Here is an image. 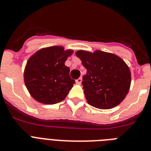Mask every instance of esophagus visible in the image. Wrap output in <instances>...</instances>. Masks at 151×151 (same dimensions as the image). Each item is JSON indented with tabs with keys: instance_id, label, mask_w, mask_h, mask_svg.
Returning <instances> with one entry per match:
<instances>
[{
	"instance_id": "34e87169",
	"label": "esophagus",
	"mask_w": 151,
	"mask_h": 151,
	"mask_svg": "<svg viewBox=\"0 0 151 151\" xmlns=\"http://www.w3.org/2000/svg\"><path fill=\"white\" fill-rule=\"evenodd\" d=\"M76 82L77 84H79V85H80V84L82 83V78H81V77H80V78H78V79H77L76 81Z\"/></svg>"
}]
</instances>
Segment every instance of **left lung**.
I'll return each instance as SVG.
<instances>
[{"instance_id":"8db88e82","label":"left lung","mask_w":151,"mask_h":151,"mask_svg":"<svg viewBox=\"0 0 151 151\" xmlns=\"http://www.w3.org/2000/svg\"><path fill=\"white\" fill-rule=\"evenodd\" d=\"M87 73L82 85L88 104L101 110L115 107L125 99L131 85V72L117 55L96 50L76 52Z\"/></svg>"}]
</instances>
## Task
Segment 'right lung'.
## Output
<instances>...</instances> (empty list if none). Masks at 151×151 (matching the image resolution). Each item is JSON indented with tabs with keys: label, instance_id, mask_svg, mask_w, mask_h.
Instances as JSON below:
<instances>
[{
	"label": "right lung",
	"instance_id": "right-lung-1",
	"mask_svg": "<svg viewBox=\"0 0 151 151\" xmlns=\"http://www.w3.org/2000/svg\"><path fill=\"white\" fill-rule=\"evenodd\" d=\"M73 50L61 46L48 47L38 50L29 59L24 70V82L32 97L45 104L61 102L73 88L75 80L65 66Z\"/></svg>",
	"mask_w": 151,
	"mask_h": 151
}]
</instances>
